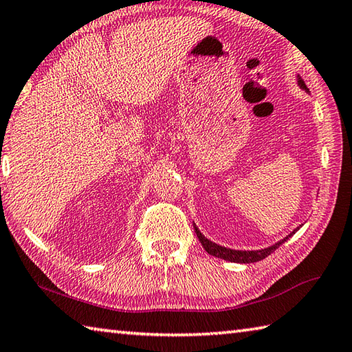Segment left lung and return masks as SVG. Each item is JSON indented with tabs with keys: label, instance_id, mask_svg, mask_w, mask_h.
<instances>
[{
	"label": "left lung",
	"instance_id": "left-lung-1",
	"mask_svg": "<svg viewBox=\"0 0 352 352\" xmlns=\"http://www.w3.org/2000/svg\"><path fill=\"white\" fill-rule=\"evenodd\" d=\"M297 85H299V87H300L302 90L307 91V94H309L308 87H307V85H305V82L302 81V78H300L299 75H297ZM193 225H195V223H193ZM300 227H302V225H300ZM300 227H297L296 230L291 231V233H289L287 237L280 239L279 242H276L274 245H271V247L262 248V250H231V248H227V247H222V245H219V243L211 242L210 239L205 237V236L201 233V231H199V228L196 227V225H195V231H196V234H197V239H199V241H201V243H202V247L205 248V251H207L208 254L214 256V257H219V258H223V261H228V262H236V263H254V262L262 261V258H265V257L273 253V251H276V248H279L280 245L287 242L291 236L296 234V231L299 230Z\"/></svg>",
	"mask_w": 352,
	"mask_h": 352
}]
</instances>
